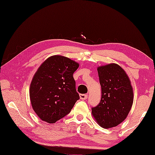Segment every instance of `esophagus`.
<instances>
[{
  "instance_id": "obj_1",
  "label": "esophagus",
  "mask_w": 155,
  "mask_h": 155,
  "mask_svg": "<svg viewBox=\"0 0 155 155\" xmlns=\"http://www.w3.org/2000/svg\"><path fill=\"white\" fill-rule=\"evenodd\" d=\"M88 95L87 94H80V98L81 100H86L87 98Z\"/></svg>"
}]
</instances>
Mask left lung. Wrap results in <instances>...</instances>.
Here are the masks:
<instances>
[{
	"label": "left lung",
	"instance_id": "1",
	"mask_svg": "<svg viewBox=\"0 0 155 155\" xmlns=\"http://www.w3.org/2000/svg\"><path fill=\"white\" fill-rule=\"evenodd\" d=\"M102 98L92 114L97 124L104 129L114 127L127 117L134 102V90L123 68L116 63L98 67Z\"/></svg>",
	"mask_w": 155,
	"mask_h": 155
}]
</instances>
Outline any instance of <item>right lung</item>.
I'll return each mask as SVG.
<instances>
[{
  "label": "right lung",
  "instance_id": "obj_1",
  "mask_svg": "<svg viewBox=\"0 0 155 155\" xmlns=\"http://www.w3.org/2000/svg\"><path fill=\"white\" fill-rule=\"evenodd\" d=\"M79 64L68 57L53 55L39 67L30 86L32 108L41 120L54 124L69 114L80 98L73 73Z\"/></svg>",
  "mask_w": 155,
  "mask_h": 155
}]
</instances>
